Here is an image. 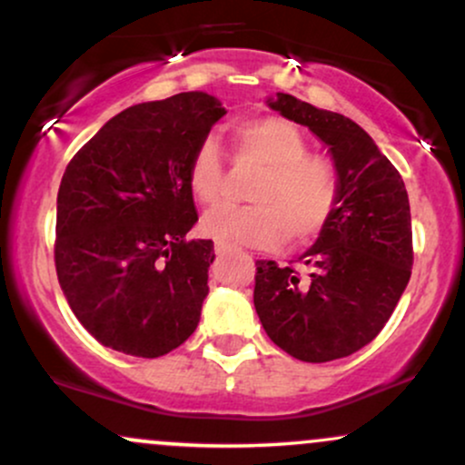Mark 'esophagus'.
Wrapping results in <instances>:
<instances>
[{
	"label": "esophagus",
	"mask_w": 465,
	"mask_h": 465,
	"mask_svg": "<svg viewBox=\"0 0 465 465\" xmlns=\"http://www.w3.org/2000/svg\"><path fill=\"white\" fill-rule=\"evenodd\" d=\"M229 249H232V247H229V244H227V242H216V244H214V251H216V253H218V255L227 253V251H229Z\"/></svg>",
	"instance_id": "1"
}]
</instances>
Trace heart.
Masks as SVG:
<instances>
[{
	"instance_id": "b5f03b06",
	"label": "heart",
	"mask_w": 465,
	"mask_h": 465,
	"mask_svg": "<svg viewBox=\"0 0 465 465\" xmlns=\"http://www.w3.org/2000/svg\"><path fill=\"white\" fill-rule=\"evenodd\" d=\"M236 165L260 168L251 181V205L218 207L201 229L218 242L277 249L308 244L328 229L341 203V174L328 154L308 151L295 124L277 115L238 122L229 133ZM188 188L199 205L221 201L227 183V159L216 137L196 143L185 168Z\"/></svg>"
}]
</instances>
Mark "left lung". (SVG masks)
Segmentation results:
<instances>
[{"instance_id": "obj_1", "label": "left lung", "mask_w": 465, "mask_h": 465, "mask_svg": "<svg viewBox=\"0 0 465 465\" xmlns=\"http://www.w3.org/2000/svg\"><path fill=\"white\" fill-rule=\"evenodd\" d=\"M269 104L330 148L341 174V203L303 253L306 273L273 260L255 262V312L269 339L292 359H343L381 334L409 284L413 233L407 188L350 117L288 94Z\"/></svg>"}]
</instances>
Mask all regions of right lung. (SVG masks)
Returning a JSON list of instances; mask_svg holds the SVG:
<instances>
[{
	"label": "right lung",
	"instance_id": "obj_1",
	"mask_svg": "<svg viewBox=\"0 0 465 465\" xmlns=\"http://www.w3.org/2000/svg\"><path fill=\"white\" fill-rule=\"evenodd\" d=\"M223 115L203 92L129 106L67 163L56 199L58 284L104 348L157 359L199 325L214 242L185 238L199 221L185 168Z\"/></svg>",
	"mask_w": 465,
	"mask_h": 465
}]
</instances>
